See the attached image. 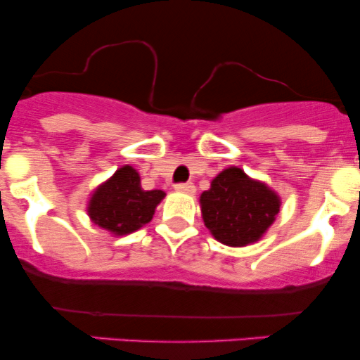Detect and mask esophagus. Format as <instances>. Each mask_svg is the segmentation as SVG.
<instances>
[{
    "label": "esophagus",
    "instance_id": "obj_1",
    "mask_svg": "<svg viewBox=\"0 0 360 360\" xmlns=\"http://www.w3.org/2000/svg\"><path fill=\"white\" fill-rule=\"evenodd\" d=\"M174 189L179 193H188V194L196 193V186H194L193 183H179L174 186Z\"/></svg>",
    "mask_w": 360,
    "mask_h": 360
}]
</instances>
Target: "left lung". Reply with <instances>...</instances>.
Masks as SVG:
<instances>
[{
	"mask_svg": "<svg viewBox=\"0 0 360 360\" xmlns=\"http://www.w3.org/2000/svg\"><path fill=\"white\" fill-rule=\"evenodd\" d=\"M206 229L218 242L243 247L257 242L274 223L281 200L269 186L250 179L240 167H229L200 198Z\"/></svg>",
	"mask_w": 360,
	"mask_h": 360,
	"instance_id": "8db88e82",
	"label": "left lung"
}]
</instances>
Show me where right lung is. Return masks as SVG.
<instances>
[{
    "label": "right lung",
    "mask_w": 360,
    "mask_h": 360,
    "mask_svg": "<svg viewBox=\"0 0 360 360\" xmlns=\"http://www.w3.org/2000/svg\"><path fill=\"white\" fill-rule=\"evenodd\" d=\"M166 196L160 189L146 191L140 176L131 166L120 167L91 196L88 214L101 229L115 235H127L152 220L155 206Z\"/></svg>",
    "instance_id": "add662e5"
}]
</instances>
